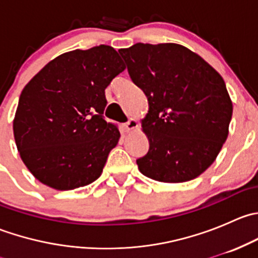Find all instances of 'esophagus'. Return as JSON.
Returning a JSON list of instances; mask_svg holds the SVG:
<instances>
[{"instance_id": "obj_1", "label": "esophagus", "mask_w": 258, "mask_h": 258, "mask_svg": "<svg viewBox=\"0 0 258 258\" xmlns=\"http://www.w3.org/2000/svg\"><path fill=\"white\" fill-rule=\"evenodd\" d=\"M139 126V123H137V121L135 118H130L128 121L126 122V123H122V130H123L124 132H130L132 131V130H135L136 127Z\"/></svg>"}]
</instances>
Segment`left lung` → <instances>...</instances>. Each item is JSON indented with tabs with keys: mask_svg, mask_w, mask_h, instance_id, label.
<instances>
[{
	"mask_svg": "<svg viewBox=\"0 0 258 258\" xmlns=\"http://www.w3.org/2000/svg\"><path fill=\"white\" fill-rule=\"evenodd\" d=\"M132 82L145 92L142 130L150 148L136 161L142 175L186 182L207 170L228 136L232 102L225 81L202 57L177 43L118 49Z\"/></svg>",
	"mask_w": 258,
	"mask_h": 258,
	"instance_id": "obj_1",
	"label": "left lung"
}]
</instances>
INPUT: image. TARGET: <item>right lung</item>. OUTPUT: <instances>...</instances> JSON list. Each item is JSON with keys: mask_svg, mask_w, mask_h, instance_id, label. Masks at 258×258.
<instances>
[{"mask_svg": "<svg viewBox=\"0 0 258 258\" xmlns=\"http://www.w3.org/2000/svg\"><path fill=\"white\" fill-rule=\"evenodd\" d=\"M123 70L116 49L100 45L56 57L25 86L14 135L38 181L67 191L100 177L119 140L116 124L103 117L105 90Z\"/></svg>", "mask_w": 258, "mask_h": 258, "instance_id": "add662e5", "label": "right lung"}]
</instances>
